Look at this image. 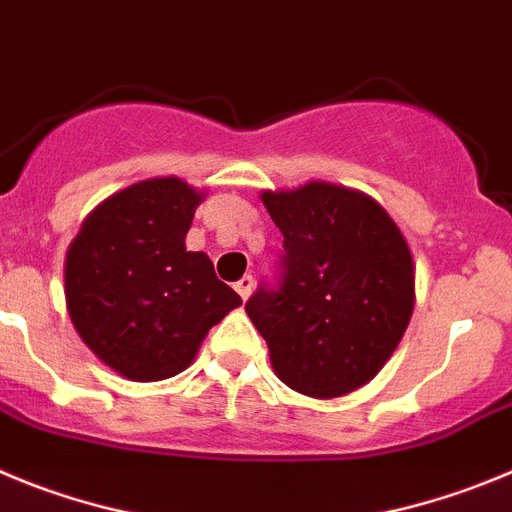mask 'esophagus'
Returning <instances> with one entry per match:
<instances>
[{
  "label": "esophagus",
  "instance_id": "esophagus-1",
  "mask_svg": "<svg viewBox=\"0 0 512 512\" xmlns=\"http://www.w3.org/2000/svg\"><path fill=\"white\" fill-rule=\"evenodd\" d=\"M252 288H255V278H252V275H245V278L234 283V290H237L239 296H242V301H247V298H250Z\"/></svg>",
  "mask_w": 512,
  "mask_h": 512
}]
</instances>
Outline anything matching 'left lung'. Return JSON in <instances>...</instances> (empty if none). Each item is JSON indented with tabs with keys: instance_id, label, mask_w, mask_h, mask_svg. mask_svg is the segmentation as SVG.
Returning <instances> with one entry per match:
<instances>
[{
	"instance_id": "left-lung-1",
	"label": "left lung",
	"mask_w": 512,
	"mask_h": 512,
	"mask_svg": "<svg viewBox=\"0 0 512 512\" xmlns=\"http://www.w3.org/2000/svg\"><path fill=\"white\" fill-rule=\"evenodd\" d=\"M283 232L275 288L245 311L280 380L311 398H339L370 382L395 352L416 303L408 242L367 193L311 181L262 191Z\"/></svg>"
}]
</instances>
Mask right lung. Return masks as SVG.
I'll return each instance as SVG.
<instances>
[{"label": "right lung", "instance_id": "right-lung-1", "mask_svg": "<svg viewBox=\"0 0 512 512\" xmlns=\"http://www.w3.org/2000/svg\"><path fill=\"white\" fill-rule=\"evenodd\" d=\"M201 199L181 178L140 181L96 206L68 247V316L127 380L186 370L211 326L242 303L204 252L186 250Z\"/></svg>", "mask_w": 512, "mask_h": 512}]
</instances>
